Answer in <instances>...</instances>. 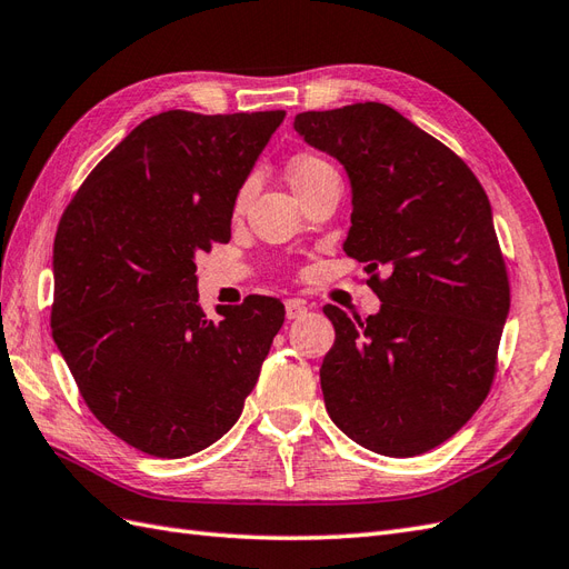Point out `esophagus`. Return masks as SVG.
I'll list each match as a JSON object with an SVG mask.
<instances>
[{"label": "esophagus", "mask_w": 569, "mask_h": 569, "mask_svg": "<svg viewBox=\"0 0 569 569\" xmlns=\"http://www.w3.org/2000/svg\"><path fill=\"white\" fill-rule=\"evenodd\" d=\"M302 315H308V305H305V300H286V317L288 319H300Z\"/></svg>", "instance_id": "34e87169"}]
</instances>
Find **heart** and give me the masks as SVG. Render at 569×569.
I'll return each instance as SVG.
<instances>
[{
  "mask_svg": "<svg viewBox=\"0 0 569 569\" xmlns=\"http://www.w3.org/2000/svg\"><path fill=\"white\" fill-rule=\"evenodd\" d=\"M327 172H333V168L327 163V160H322L319 156H312V153H300L288 163V182H290V187H293V192H298V189L308 187L310 182L322 178V174H327ZM250 192H252V182H244L240 194H238V203H244V199L250 197Z\"/></svg>",
  "mask_w": 569,
  "mask_h": 569,
  "instance_id": "1",
  "label": "heart"
}]
</instances>
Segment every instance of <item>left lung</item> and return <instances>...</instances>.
I'll return each instance as SVG.
<instances>
[{"label":"left lung","instance_id":"8db88e82","mask_svg":"<svg viewBox=\"0 0 569 569\" xmlns=\"http://www.w3.org/2000/svg\"><path fill=\"white\" fill-rule=\"evenodd\" d=\"M293 127L343 166V250L368 261L382 302L366 322L325 305L337 331L319 370L327 411L377 455H423L469 423L495 377L509 281L490 201L457 153L389 106L300 112Z\"/></svg>","mask_w":569,"mask_h":569}]
</instances>
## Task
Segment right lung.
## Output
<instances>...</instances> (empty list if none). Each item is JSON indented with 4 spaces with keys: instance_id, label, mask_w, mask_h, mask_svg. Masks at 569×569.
Wrapping results in <instances>:
<instances>
[{
    "instance_id": "obj_1",
    "label": "right lung",
    "mask_w": 569,
    "mask_h": 569,
    "mask_svg": "<svg viewBox=\"0 0 569 569\" xmlns=\"http://www.w3.org/2000/svg\"><path fill=\"white\" fill-rule=\"evenodd\" d=\"M283 110H168L100 160L54 236L52 339L91 413L146 455L180 459L236 426L283 325L252 296L199 308V252L230 240L247 174Z\"/></svg>"
}]
</instances>
